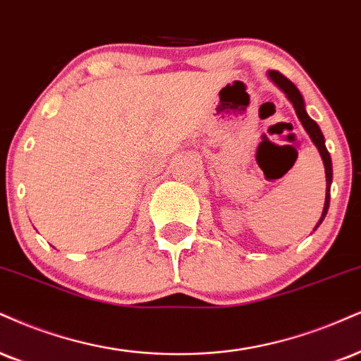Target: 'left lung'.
Returning a JSON list of instances; mask_svg holds the SVG:
<instances>
[{
	"label": "left lung",
	"mask_w": 361,
	"mask_h": 361,
	"mask_svg": "<svg viewBox=\"0 0 361 361\" xmlns=\"http://www.w3.org/2000/svg\"><path fill=\"white\" fill-rule=\"evenodd\" d=\"M269 77H271L272 82L279 87V89L288 95V99L290 102H293L294 106V111H296V114L299 117V121H301L302 128L306 129V133L310 134L311 141L314 142L316 147H318L321 158H323V163H324V171H326V202H324V208H323V215H321L319 222L316 227H319V224L323 222L324 216L328 214V208H329V188H331V180H333V166H331V156H329L326 146H324V136L323 133H321L319 126L314 123V121L311 119L310 116H307V112L305 109V101H302V95L301 92L298 90V87L293 84L289 79H286L284 75L276 71H271L269 72Z\"/></svg>",
	"instance_id": "obj_1"
}]
</instances>
